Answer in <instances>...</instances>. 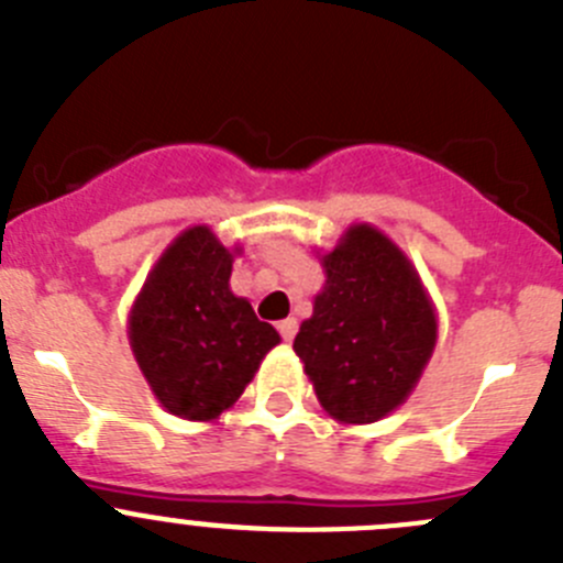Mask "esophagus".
<instances>
[{
  "label": "esophagus",
  "instance_id": "34e87169",
  "mask_svg": "<svg viewBox=\"0 0 563 563\" xmlns=\"http://www.w3.org/2000/svg\"><path fill=\"white\" fill-rule=\"evenodd\" d=\"M278 334H282V340H285V342H290L292 336L298 334V320L296 318L282 320V323H278Z\"/></svg>",
  "mask_w": 563,
  "mask_h": 563
}]
</instances>
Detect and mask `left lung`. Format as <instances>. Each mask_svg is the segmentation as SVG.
<instances>
[{"label":"left lung","instance_id":"8db88e82","mask_svg":"<svg viewBox=\"0 0 563 563\" xmlns=\"http://www.w3.org/2000/svg\"><path fill=\"white\" fill-rule=\"evenodd\" d=\"M323 267L325 287L292 347L331 417L376 422L404 404L431 356V301L398 245L365 223Z\"/></svg>","mask_w":563,"mask_h":563}]
</instances>
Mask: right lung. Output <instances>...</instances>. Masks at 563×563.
I'll use <instances>...</instances> for the list:
<instances>
[{
	"instance_id": "add662e5",
	"label": "right lung",
	"mask_w": 563,
	"mask_h": 563,
	"mask_svg": "<svg viewBox=\"0 0 563 563\" xmlns=\"http://www.w3.org/2000/svg\"><path fill=\"white\" fill-rule=\"evenodd\" d=\"M232 254L207 227L174 240L130 318V340L159 404L185 420H216L243 395L278 334L229 290Z\"/></svg>"
}]
</instances>
